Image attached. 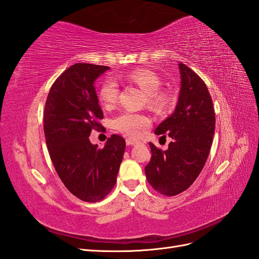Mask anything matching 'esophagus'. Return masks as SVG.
<instances>
[{
  "label": "esophagus",
  "mask_w": 259,
  "mask_h": 259,
  "mask_svg": "<svg viewBox=\"0 0 259 259\" xmlns=\"http://www.w3.org/2000/svg\"><path fill=\"white\" fill-rule=\"evenodd\" d=\"M138 143V140L135 139V138H132V137H128L126 138V145L127 146H134Z\"/></svg>",
  "instance_id": "34e87169"
}]
</instances>
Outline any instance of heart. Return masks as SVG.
<instances>
[{
  "mask_svg": "<svg viewBox=\"0 0 259 259\" xmlns=\"http://www.w3.org/2000/svg\"><path fill=\"white\" fill-rule=\"evenodd\" d=\"M123 77L126 81L137 85L140 90L147 94V103L153 110L160 111L166 106L167 95L160 91L162 81L156 73L150 70H134V71L125 74ZM97 96L100 104L104 107H112L119 96V86L115 80L109 76L105 77L99 85ZM149 125H150V119L147 115L131 111H124L117 114L111 121L113 130L132 137L138 136L140 132L147 128Z\"/></svg>",
  "mask_w": 259,
  "mask_h": 259,
  "instance_id": "b5f03b06",
  "label": "heart"
}]
</instances>
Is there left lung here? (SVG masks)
Instances as JSON below:
<instances>
[{
  "label": "left lung",
  "mask_w": 259,
  "mask_h": 259,
  "mask_svg": "<svg viewBox=\"0 0 259 259\" xmlns=\"http://www.w3.org/2000/svg\"><path fill=\"white\" fill-rule=\"evenodd\" d=\"M182 88L175 112L155 128V135L171 142L168 149L149 143L151 159L145 173L155 191L174 197L187 190L204 166L213 143L215 111L210 94L201 77L185 64H179Z\"/></svg>",
  "instance_id": "left-lung-1"
}]
</instances>
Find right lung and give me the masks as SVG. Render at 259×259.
Instances as JSON below:
<instances>
[{"label":"right lung","mask_w":259,"mask_h":259,"mask_svg":"<svg viewBox=\"0 0 259 259\" xmlns=\"http://www.w3.org/2000/svg\"><path fill=\"white\" fill-rule=\"evenodd\" d=\"M109 69L72 65L54 82L45 103L44 135L54 167L67 189L85 202L101 201L110 193L125 150L119 135L109 137L103 149L89 138L92 130L103 128L94 82Z\"/></svg>","instance_id":"1"}]
</instances>
